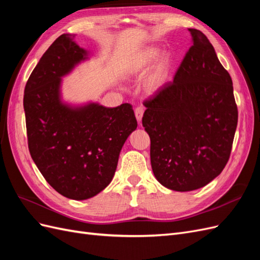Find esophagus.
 <instances>
[{
    "label": "esophagus",
    "mask_w": 260,
    "mask_h": 260,
    "mask_svg": "<svg viewBox=\"0 0 260 260\" xmlns=\"http://www.w3.org/2000/svg\"><path fill=\"white\" fill-rule=\"evenodd\" d=\"M135 114H136V117H137L138 121L140 122L141 119H142L143 114H144V107H143V106H138V107L135 109Z\"/></svg>",
    "instance_id": "1"
}]
</instances>
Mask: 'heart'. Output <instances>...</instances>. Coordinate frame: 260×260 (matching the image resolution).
<instances>
[{"mask_svg":"<svg viewBox=\"0 0 260 260\" xmlns=\"http://www.w3.org/2000/svg\"><path fill=\"white\" fill-rule=\"evenodd\" d=\"M157 55H158V52H157V50H148L146 51L142 56H141L136 62L135 65H133V68L135 69H140L144 67L146 64H148L149 61H152L153 59H155L157 57ZM165 72H166V66L165 65H161L158 69H157V72L155 73V75L152 77L151 81H149V84H151L152 88H157L158 86L162 79H164V76H165Z\"/></svg>","mask_w":260,"mask_h":260,"instance_id":"obj_1","label":"heart"}]
</instances>
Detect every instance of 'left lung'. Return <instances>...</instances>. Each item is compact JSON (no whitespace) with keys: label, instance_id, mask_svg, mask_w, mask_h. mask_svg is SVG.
Returning a JSON list of instances; mask_svg holds the SVG:
<instances>
[{"label":"left lung","instance_id":"1","mask_svg":"<svg viewBox=\"0 0 260 260\" xmlns=\"http://www.w3.org/2000/svg\"><path fill=\"white\" fill-rule=\"evenodd\" d=\"M177 70L144 101L154 176L179 192L198 190L221 174L238 125L232 79L200 30Z\"/></svg>","mask_w":260,"mask_h":260}]
</instances>
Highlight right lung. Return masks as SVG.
<instances>
[{"mask_svg":"<svg viewBox=\"0 0 260 260\" xmlns=\"http://www.w3.org/2000/svg\"><path fill=\"white\" fill-rule=\"evenodd\" d=\"M64 34L43 54L25 86L28 147L48 183L65 198L86 200L111 183L123 143L138 122L129 103L114 108L61 104L60 78L86 52Z\"/></svg>","mask_w":260,"mask_h":260,"instance_id":"add662e5","label":"right lung"}]
</instances>
